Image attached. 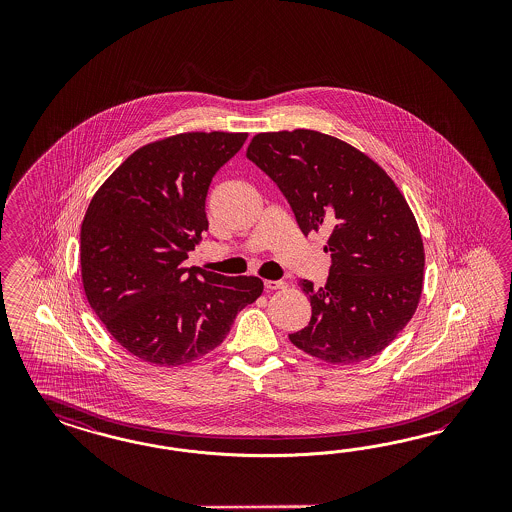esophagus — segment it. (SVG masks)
<instances>
[{
    "instance_id": "obj_1",
    "label": "esophagus",
    "mask_w": 512,
    "mask_h": 512,
    "mask_svg": "<svg viewBox=\"0 0 512 512\" xmlns=\"http://www.w3.org/2000/svg\"><path fill=\"white\" fill-rule=\"evenodd\" d=\"M264 287H266L268 291L287 289V281H283V279H266V281H264Z\"/></svg>"
}]
</instances>
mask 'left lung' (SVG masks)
<instances>
[{
  "mask_svg": "<svg viewBox=\"0 0 512 512\" xmlns=\"http://www.w3.org/2000/svg\"><path fill=\"white\" fill-rule=\"evenodd\" d=\"M246 155L279 187L302 233L330 234L326 285L300 279L311 319L289 340L330 364L375 357L411 321L422 293L424 246L400 189L368 155L311 129L259 133Z\"/></svg>",
  "mask_w": 512,
  "mask_h": 512,
  "instance_id": "left-lung-1",
  "label": "left lung"
}]
</instances>
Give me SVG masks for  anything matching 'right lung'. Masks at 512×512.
I'll return each mask as SVG.
<instances>
[{
    "instance_id": "add662e5",
    "label": "right lung",
    "mask_w": 512,
    "mask_h": 512,
    "mask_svg": "<svg viewBox=\"0 0 512 512\" xmlns=\"http://www.w3.org/2000/svg\"><path fill=\"white\" fill-rule=\"evenodd\" d=\"M248 133H182L129 155L80 229L84 293L125 351L157 366L204 357L263 293L255 276L186 268L208 231L206 195Z\"/></svg>"
}]
</instances>
